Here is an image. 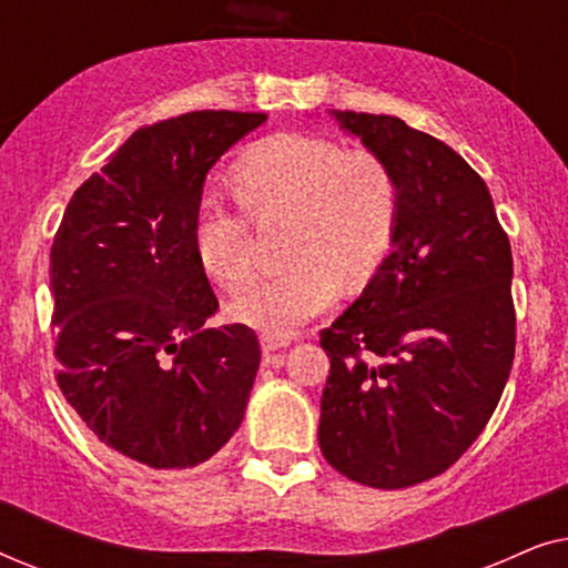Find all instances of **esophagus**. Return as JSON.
<instances>
[{
  "mask_svg": "<svg viewBox=\"0 0 568 568\" xmlns=\"http://www.w3.org/2000/svg\"><path fill=\"white\" fill-rule=\"evenodd\" d=\"M286 344H290V341H286V338L263 336V341H261V348H263V354L268 356V359H276V356L282 354V348H286Z\"/></svg>",
  "mask_w": 568,
  "mask_h": 568,
  "instance_id": "esophagus-1",
  "label": "esophagus"
}]
</instances>
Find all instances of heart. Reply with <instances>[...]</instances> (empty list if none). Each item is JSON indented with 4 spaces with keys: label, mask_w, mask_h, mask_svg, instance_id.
Segmentation results:
<instances>
[{
    "label": "heart",
    "mask_w": 568,
    "mask_h": 568,
    "mask_svg": "<svg viewBox=\"0 0 568 568\" xmlns=\"http://www.w3.org/2000/svg\"><path fill=\"white\" fill-rule=\"evenodd\" d=\"M237 196L261 220L294 216L292 266L253 278L230 302L240 323L278 338L325 313L341 276L356 286L375 274L400 214L398 181L383 160L302 134L268 139L243 158ZM193 237L220 284L235 286L253 271L251 222L227 199H204Z\"/></svg>",
    "instance_id": "b5f03b06"
}]
</instances>
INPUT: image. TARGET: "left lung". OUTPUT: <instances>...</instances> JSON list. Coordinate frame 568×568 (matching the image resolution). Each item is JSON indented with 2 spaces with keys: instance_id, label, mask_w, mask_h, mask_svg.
Instances as JSON below:
<instances>
[{
  "instance_id": "obj_1",
  "label": "left lung",
  "mask_w": 568,
  "mask_h": 568,
  "mask_svg": "<svg viewBox=\"0 0 568 568\" xmlns=\"http://www.w3.org/2000/svg\"><path fill=\"white\" fill-rule=\"evenodd\" d=\"M393 170V251L321 331L331 375L317 442L372 488L445 473L484 432L515 359L511 247L484 178L395 115L331 111Z\"/></svg>"
}]
</instances>
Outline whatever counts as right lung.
Masks as SVG:
<instances>
[{
	"mask_svg": "<svg viewBox=\"0 0 568 568\" xmlns=\"http://www.w3.org/2000/svg\"><path fill=\"white\" fill-rule=\"evenodd\" d=\"M266 113L193 111L131 134L69 201L51 247L57 383L88 429L150 470L206 463L243 424L258 336L220 310L196 251L204 181Z\"/></svg>",
	"mask_w": 568,
	"mask_h": 568,
	"instance_id": "1",
	"label": "right lung"
}]
</instances>
